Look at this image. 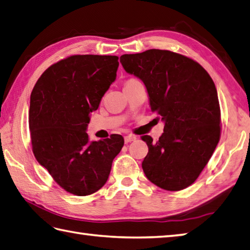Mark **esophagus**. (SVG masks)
Returning a JSON list of instances; mask_svg holds the SVG:
<instances>
[{"label":"esophagus","mask_w":250,"mask_h":250,"mask_svg":"<svg viewBox=\"0 0 250 250\" xmlns=\"http://www.w3.org/2000/svg\"><path fill=\"white\" fill-rule=\"evenodd\" d=\"M135 140H136V136L132 135V134H129V135L125 136V143H130V142L135 141Z\"/></svg>","instance_id":"1"}]
</instances>
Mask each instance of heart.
<instances>
[{"mask_svg": "<svg viewBox=\"0 0 250 250\" xmlns=\"http://www.w3.org/2000/svg\"><path fill=\"white\" fill-rule=\"evenodd\" d=\"M130 80H134V79H130ZM130 80H128V81H130Z\"/></svg>", "mask_w": 250, "mask_h": 250, "instance_id": "heart-1", "label": "heart"}]
</instances>
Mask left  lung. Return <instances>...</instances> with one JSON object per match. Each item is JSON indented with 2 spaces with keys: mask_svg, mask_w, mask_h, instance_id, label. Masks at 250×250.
Instances as JSON below:
<instances>
[{
  "mask_svg": "<svg viewBox=\"0 0 250 250\" xmlns=\"http://www.w3.org/2000/svg\"><path fill=\"white\" fill-rule=\"evenodd\" d=\"M120 62L144 82L151 111L165 122L157 142L142 136L148 146L142 163L146 178L166 190L187 188L206 167L221 135L211 77L192 58L167 50L125 54Z\"/></svg>",
  "mask_w": 250,
  "mask_h": 250,
  "instance_id": "8db88e82",
  "label": "left lung"
}]
</instances>
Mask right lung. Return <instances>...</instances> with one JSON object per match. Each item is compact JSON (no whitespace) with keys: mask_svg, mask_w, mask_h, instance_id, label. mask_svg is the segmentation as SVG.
I'll return each mask as SVG.
<instances>
[{"mask_svg":"<svg viewBox=\"0 0 250 250\" xmlns=\"http://www.w3.org/2000/svg\"><path fill=\"white\" fill-rule=\"evenodd\" d=\"M118 56L72 55L39 78L29 109L32 151L66 192L86 196L104 187L125 144L119 134L89 141L90 112L116 80Z\"/></svg>","mask_w":250,"mask_h":250,"instance_id":"right-lung-1","label":"right lung"}]
</instances>
